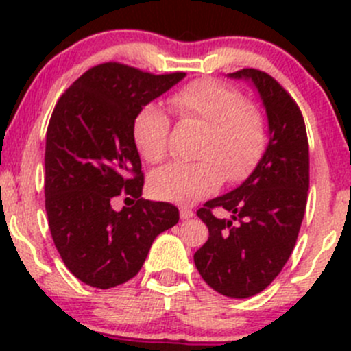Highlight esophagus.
<instances>
[{"mask_svg":"<svg viewBox=\"0 0 351 351\" xmlns=\"http://www.w3.org/2000/svg\"><path fill=\"white\" fill-rule=\"evenodd\" d=\"M180 217H182V219H192L193 217V210L190 207H182V208H180Z\"/></svg>","mask_w":351,"mask_h":351,"instance_id":"1","label":"esophagus"}]
</instances>
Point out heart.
Masks as SVG:
<instances>
[{"label":"heart","instance_id":"heart-1","mask_svg":"<svg viewBox=\"0 0 351 351\" xmlns=\"http://www.w3.org/2000/svg\"><path fill=\"white\" fill-rule=\"evenodd\" d=\"M169 107L182 119L207 123L204 144L195 162H171L151 175L149 190L156 198L193 204L210 195L226 178L246 180L267 151V123L256 108L246 105L238 90L215 80H197L169 97ZM171 120L156 105L136 115L132 139L144 161L156 165L168 149Z\"/></svg>","mask_w":351,"mask_h":351}]
</instances>
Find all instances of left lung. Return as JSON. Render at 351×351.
<instances>
[{
    "instance_id": "obj_1",
    "label": "left lung",
    "mask_w": 351,
    "mask_h": 351,
    "mask_svg": "<svg viewBox=\"0 0 351 351\" xmlns=\"http://www.w3.org/2000/svg\"><path fill=\"white\" fill-rule=\"evenodd\" d=\"M229 76L256 86L270 141L241 186L197 210L207 224L208 239L193 261L215 292L246 299L275 280L295 246L309 190V143L302 113L277 80L253 67ZM215 208L231 211L232 219L215 218Z\"/></svg>"
}]
</instances>
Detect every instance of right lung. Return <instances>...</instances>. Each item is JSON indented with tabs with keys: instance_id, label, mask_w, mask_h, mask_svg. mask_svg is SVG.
<instances>
[{
	"instance_id": "1",
	"label": "right lung",
	"mask_w": 351,
	"mask_h": 351,
	"mask_svg": "<svg viewBox=\"0 0 351 351\" xmlns=\"http://www.w3.org/2000/svg\"><path fill=\"white\" fill-rule=\"evenodd\" d=\"M183 77L104 62L56 104L45 141V212L67 270L86 285L112 289L136 277L156 236L180 221L175 205L141 198L144 173L132 123ZM120 195L136 204L115 211Z\"/></svg>"
}]
</instances>
